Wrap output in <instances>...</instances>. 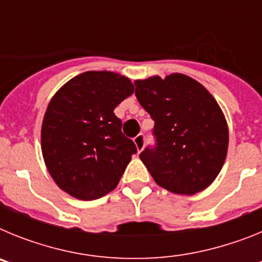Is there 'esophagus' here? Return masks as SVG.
I'll return each instance as SVG.
<instances>
[{
    "label": "esophagus",
    "mask_w": 262,
    "mask_h": 262,
    "mask_svg": "<svg viewBox=\"0 0 262 262\" xmlns=\"http://www.w3.org/2000/svg\"><path fill=\"white\" fill-rule=\"evenodd\" d=\"M134 143H135L136 145V149H138V154H140V152L144 149V135H138L136 138H134Z\"/></svg>",
    "instance_id": "obj_1"
}]
</instances>
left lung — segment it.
Instances as JSON below:
<instances>
[{"mask_svg": "<svg viewBox=\"0 0 262 262\" xmlns=\"http://www.w3.org/2000/svg\"><path fill=\"white\" fill-rule=\"evenodd\" d=\"M134 84L136 98L155 120L156 147L140 154L155 182L184 195L205 190L221 172L228 149V126L214 97L182 73Z\"/></svg>", "mask_w": 262, "mask_h": 262, "instance_id": "1", "label": "left lung"}]
</instances>
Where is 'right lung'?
<instances>
[{
    "mask_svg": "<svg viewBox=\"0 0 262 262\" xmlns=\"http://www.w3.org/2000/svg\"><path fill=\"white\" fill-rule=\"evenodd\" d=\"M134 93L128 77L89 71L52 97L41 124V154L57 186L81 201L113 191L136 154L114 108Z\"/></svg>",
    "mask_w": 262,
    "mask_h": 262,
    "instance_id": "right-lung-1",
    "label": "right lung"
}]
</instances>
